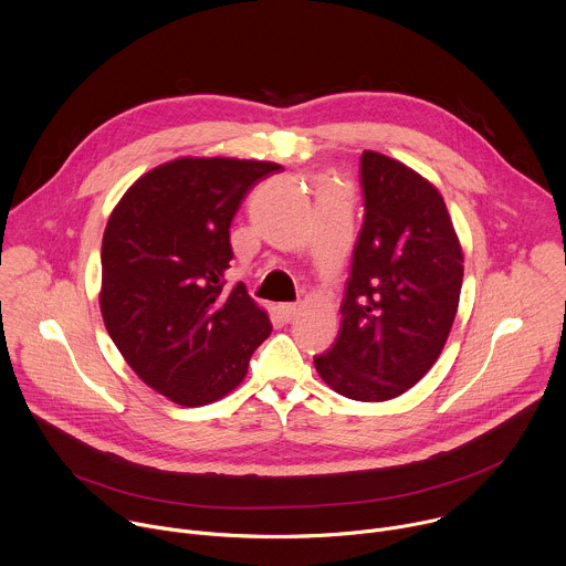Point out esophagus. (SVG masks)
Returning <instances> with one entry per match:
<instances>
[{"label": "esophagus", "instance_id": "obj_1", "mask_svg": "<svg viewBox=\"0 0 566 566\" xmlns=\"http://www.w3.org/2000/svg\"><path fill=\"white\" fill-rule=\"evenodd\" d=\"M280 315L286 319V322H291L295 315H297V304H280Z\"/></svg>", "mask_w": 566, "mask_h": 566}]
</instances>
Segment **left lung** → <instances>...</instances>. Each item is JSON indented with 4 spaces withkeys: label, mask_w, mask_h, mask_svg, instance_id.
Listing matches in <instances>:
<instances>
[{
    "label": "left lung",
    "mask_w": 566,
    "mask_h": 566,
    "mask_svg": "<svg viewBox=\"0 0 566 566\" xmlns=\"http://www.w3.org/2000/svg\"><path fill=\"white\" fill-rule=\"evenodd\" d=\"M364 224L353 251L335 344L319 378L357 402H385L418 385L451 333L464 255L438 188L375 150L359 157Z\"/></svg>",
    "instance_id": "1"
}]
</instances>
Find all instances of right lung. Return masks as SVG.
Listing matches in <instances>:
<instances>
[{
    "label": "right lung",
    "mask_w": 566,
    "mask_h": 566,
    "mask_svg": "<svg viewBox=\"0 0 566 566\" xmlns=\"http://www.w3.org/2000/svg\"><path fill=\"white\" fill-rule=\"evenodd\" d=\"M275 161L177 157L144 172L102 240L99 308L139 378L181 407L229 396L271 319L244 284L224 289L231 222Z\"/></svg>",
    "instance_id": "obj_1"
}]
</instances>
